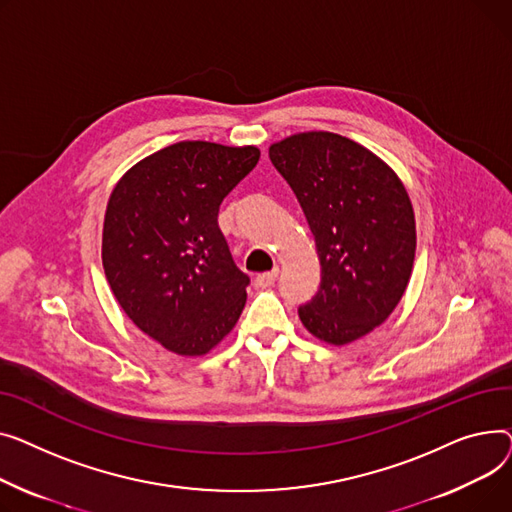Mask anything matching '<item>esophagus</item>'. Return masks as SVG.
Returning a JSON list of instances; mask_svg holds the SVG:
<instances>
[{
  "label": "esophagus",
  "instance_id": "obj_1",
  "mask_svg": "<svg viewBox=\"0 0 512 512\" xmlns=\"http://www.w3.org/2000/svg\"><path fill=\"white\" fill-rule=\"evenodd\" d=\"M277 277H279V268H273V270H268V273L258 275L256 277V285L258 287H270V285H275Z\"/></svg>",
  "mask_w": 512,
  "mask_h": 512
}]
</instances>
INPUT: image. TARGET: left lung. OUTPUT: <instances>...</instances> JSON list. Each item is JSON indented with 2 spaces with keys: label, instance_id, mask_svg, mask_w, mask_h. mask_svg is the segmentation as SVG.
Instances as JSON below:
<instances>
[{
  "label": "left lung",
  "instance_id": "8db88e82",
  "mask_svg": "<svg viewBox=\"0 0 512 512\" xmlns=\"http://www.w3.org/2000/svg\"><path fill=\"white\" fill-rule=\"evenodd\" d=\"M268 157L304 210L322 268L299 318L330 345L368 335L411 277L415 217L403 182L372 150L333 132L293 134L270 144Z\"/></svg>",
  "mask_w": 512,
  "mask_h": 512
}]
</instances>
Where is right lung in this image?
<instances>
[{"label":"right lung","mask_w":512,"mask_h":512,"mask_svg":"<svg viewBox=\"0 0 512 512\" xmlns=\"http://www.w3.org/2000/svg\"><path fill=\"white\" fill-rule=\"evenodd\" d=\"M258 159L256 146L177 142L136 163L109 196L105 277L128 318L177 355L208 353L246 306L250 277L217 217Z\"/></svg>","instance_id":"1"}]
</instances>
